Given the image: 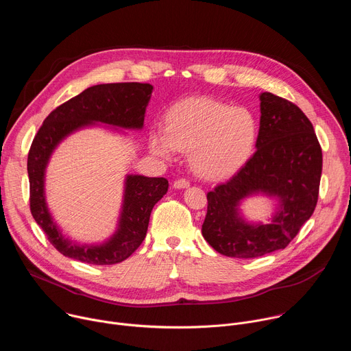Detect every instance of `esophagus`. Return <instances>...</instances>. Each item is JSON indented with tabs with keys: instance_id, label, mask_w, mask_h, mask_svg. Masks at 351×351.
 <instances>
[{
	"instance_id": "34e87169",
	"label": "esophagus",
	"mask_w": 351,
	"mask_h": 351,
	"mask_svg": "<svg viewBox=\"0 0 351 351\" xmlns=\"http://www.w3.org/2000/svg\"><path fill=\"white\" fill-rule=\"evenodd\" d=\"M189 186H190V182H189L187 179H183V178L173 182V187H175V189H186V187H189Z\"/></svg>"
}]
</instances>
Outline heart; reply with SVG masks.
Wrapping results in <instances>:
<instances>
[{
	"label": "heart",
	"instance_id": "1",
	"mask_svg": "<svg viewBox=\"0 0 351 351\" xmlns=\"http://www.w3.org/2000/svg\"><path fill=\"white\" fill-rule=\"evenodd\" d=\"M256 140L257 122L248 110L191 97L169 110L167 130L149 134V148L164 158H172L176 152H191V167L199 176L221 180L245 164Z\"/></svg>",
	"mask_w": 351,
	"mask_h": 351
}]
</instances>
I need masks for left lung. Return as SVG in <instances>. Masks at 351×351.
<instances>
[{"instance_id": "obj_1", "label": "left lung", "mask_w": 351, "mask_h": 351, "mask_svg": "<svg viewBox=\"0 0 351 351\" xmlns=\"http://www.w3.org/2000/svg\"><path fill=\"white\" fill-rule=\"evenodd\" d=\"M257 152L226 183L207 194L203 236L226 257L256 258L287 247L313 215L319 193L322 149L313 123L295 104L263 93ZM263 192L280 199L271 224H247L241 199Z\"/></svg>"}]
</instances>
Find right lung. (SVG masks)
<instances>
[{
  "mask_svg": "<svg viewBox=\"0 0 351 351\" xmlns=\"http://www.w3.org/2000/svg\"><path fill=\"white\" fill-rule=\"evenodd\" d=\"M152 91V84L137 82L88 87L57 107L34 136L27 156L30 211L49 243L65 257L93 265H112L125 261L143 243L149 215L168 191L169 184L165 178L128 175L115 234L104 244L79 245L62 236L47 208L44 175L58 143L80 128L99 122L123 129H141Z\"/></svg>",
  "mask_w": 351,
  "mask_h": 351,
  "instance_id": "1",
  "label": "right lung"
}]
</instances>
